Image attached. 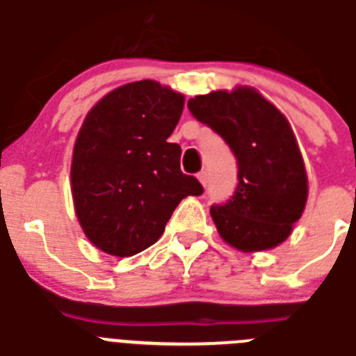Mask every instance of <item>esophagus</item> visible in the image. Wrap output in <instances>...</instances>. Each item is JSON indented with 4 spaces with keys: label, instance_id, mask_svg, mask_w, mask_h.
<instances>
[{
    "label": "esophagus",
    "instance_id": "34e87169",
    "mask_svg": "<svg viewBox=\"0 0 356 356\" xmlns=\"http://www.w3.org/2000/svg\"><path fill=\"white\" fill-rule=\"evenodd\" d=\"M197 177H199V181H200V184H202V186H206V184H208V179H209L208 172H200Z\"/></svg>",
    "mask_w": 356,
    "mask_h": 356
}]
</instances>
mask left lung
<instances>
[{
  "label": "left lung",
  "mask_w": 356,
  "mask_h": 356,
  "mask_svg": "<svg viewBox=\"0 0 356 356\" xmlns=\"http://www.w3.org/2000/svg\"><path fill=\"white\" fill-rule=\"evenodd\" d=\"M188 109L224 138L238 161L234 195L209 209L222 240L242 252L285 242L308 199L305 161L285 114L249 86L190 98Z\"/></svg>",
  "instance_id": "obj_1"
}]
</instances>
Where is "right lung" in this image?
<instances>
[{"instance_id":"add662e5","label":"right lung","mask_w":356,"mask_h":356,"mask_svg":"<svg viewBox=\"0 0 356 356\" xmlns=\"http://www.w3.org/2000/svg\"><path fill=\"white\" fill-rule=\"evenodd\" d=\"M184 95L156 80L120 86L92 105L71 159V195L92 245L127 258L165 233L184 197L200 195L181 172V147L168 143Z\"/></svg>"}]
</instances>
